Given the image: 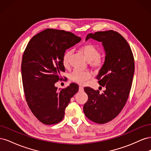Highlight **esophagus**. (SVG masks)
<instances>
[{"instance_id": "obj_1", "label": "esophagus", "mask_w": 151, "mask_h": 151, "mask_svg": "<svg viewBox=\"0 0 151 151\" xmlns=\"http://www.w3.org/2000/svg\"><path fill=\"white\" fill-rule=\"evenodd\" d=\"M79 91H81V92H83V91H84V88L82 86H79Z\"/></svg>"}]
</instances>
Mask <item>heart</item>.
I'll return each mask as SVG.
<instances>
[{"label":"heart","mask_w":151,"mask_h":151,"mask_svg":"<svg viewBox=\"0 0 151 151\" xmlns=\"http://www.w3.org/2000/svg\"><path fill=\"white\" fill-rule=\"evenodd\" d=\"M80 52L83 54L87 61L89 62L90 67L96 70H99L103 66L104 58L100 56L99 49L92 43H86L79 48ZM72 52L70 49L66 50L62 57V64L65 68L69 66L70 60ZM91 77V73L89 71H80L74 70L70 74V79L74 83L79 84H84Z\"/></svg>","instance_id":"b5f03b06"}]
</instances>
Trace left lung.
<instances>
[{"instance_id":"left-lung-1","label":"left lung","mask_w":151,"mask_h":151,"mask_svg":"<svg viewBox=\"0 0 151 151\" xmlns=\"http://www.w3.org/2000/svg\"><path fill=\"white\" fill-rule=\"evenodd\" d=\"M93 38L102 42L106 57L96 77L103 93L89 87L84 88L88 99L83 107L86 116L93 122L104 124L114 119L125 105L134 74V58L129 44L113 30L89 33L86 40Z\"/></svg>"}]
</instances>
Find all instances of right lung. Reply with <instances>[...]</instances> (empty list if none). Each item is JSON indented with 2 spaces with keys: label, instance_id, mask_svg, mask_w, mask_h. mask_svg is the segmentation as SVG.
Instances as JSON below:
<instances>
[{
  "label": "right lung",
  "instance_id": "obj_1",
  "mask_svg": "<svg viewBox=\"0 0 151 151\" xmlns=\"http://www.w3.org/2000/svg\"><path fill=\"white\" fill-rule=\"evenodd\" d=\"M81 40L71 32L46 29L35 35L24 50L21 74L26 101L35 116L45 125L62 120L70 98L79 90L75 83L62 89H57L55 84L65 71L63 52Z\"/></svg>",
  "mask_w": 151,
  "mask_h": 151
}]
</instances>
